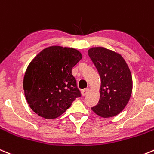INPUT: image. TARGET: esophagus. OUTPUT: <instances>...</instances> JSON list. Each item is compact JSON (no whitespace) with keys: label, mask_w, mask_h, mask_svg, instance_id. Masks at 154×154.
I'll return each instance as SVG.
<instances>
[{"label":"esophagus","mask_w":154,"mask_h":154,"mask_svg":"<svg viewBox=\"0 0 154 154\" xmlns=\"http://www.w3.org/2000/svg\"><path fill=\"white\" fill-rule=\"evenodd\" d=\"M89 91H90V90L88 89V88H87V89H84V90H83L82 91H81V94H82V95L84 97H85L86 95H87V94H88V93H89Z\"/></svg>","instance_id":"34e87169"}]
</instances>
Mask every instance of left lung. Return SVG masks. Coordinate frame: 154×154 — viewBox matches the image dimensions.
Here are the masks:
<instances>
[{
	"label": "left lung",
	"instance_id": "obj_1",
	"mask_svg": "<svg viewBox=\"0 0 154 154\" xmlns=\"http://www.w3.org/2000/svg\"><path fill=\"white\" fill-rule=\"evenodd\" d=\"M88 55L100 77V100L91 108L103 118L114 117L128 103L133 90L131 70L119 53L103 47L88 50Z\"/></svg>",
	"mask_w": 154,
	"mask_h": 154
}]
</instances>
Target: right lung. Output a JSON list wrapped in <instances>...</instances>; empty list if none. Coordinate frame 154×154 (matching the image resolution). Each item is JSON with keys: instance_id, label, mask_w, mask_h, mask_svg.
I'll list each match as a JSON object with an SVG mask.
<instances>
[{"instance_id": "1", "label": "right lung", "mask_w": 154, "mask_h": 154, "mask_svg": "<svg viewBox=\"0 0 154 154\" xmlns=\"http://www.w3.org/2000/svg\"><path fill=\"white\" fill-rule=\"evenodd\" d=\"M82 59L75 48L51 46L29 63L23 87L30 109L40 117L55 119L80 97L72 68Z\"/></svg>"}]
</instances>
